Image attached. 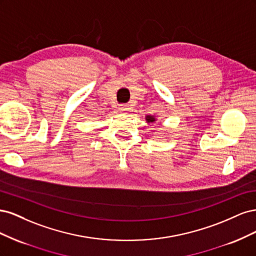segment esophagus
I'll use <instances>...</instances> for the list:
<instances>
[{"mask_svg":"<svg viewBox=\"0 0 256 256\" xmlns=\"http://www.w3.org/2000/svg\"><path fill=\"white\" fill-rule=\"evenodd\" d=\"M120 110L124 113H126V112H131V110L132 109H131L129 104H122V106H120Z\"/></svg>","mask_w":256,"mask_h":256,"instance_id":"1","label":"esophagus"}]
</instances>
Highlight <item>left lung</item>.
<instances>
[{
  "mask_svg": "<svg viewBox=\"0 0 256 256\" xmlns=\"http://www.w3.org/2000/svg\"><path fill=\"white\" fill-rule=\"evenodd\" d=\"M146 122H154V120H154V116H152V115H146Z\"/></svg>",
  "mask_w": 256,
  "mask_h": 256,
  "instance_id": "left-lung-1",
  "label": "left lung"
}]
</instances>
